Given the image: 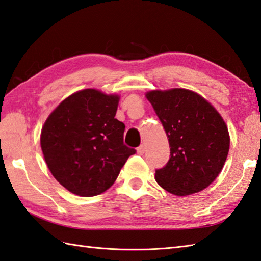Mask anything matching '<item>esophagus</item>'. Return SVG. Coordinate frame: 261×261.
<instances>
[{
    "label": "esophagus",
    "instance_id": "esophagus-1",
    "mask_svg": "<svg viewBox=\"0 0 261 261\" xmlns=\"http://www.w3.org/2000/svg\"><path fill=\"white\" fill-rule=\"evenodd\" d=\"M144 151H145V145H144V144H141L140 147H139V148L137 149L138 154H140V155H142V154L144 153Z\"/></svg>",
    "mask_w": 261,
    "mask_h": 261
}]
</instances>
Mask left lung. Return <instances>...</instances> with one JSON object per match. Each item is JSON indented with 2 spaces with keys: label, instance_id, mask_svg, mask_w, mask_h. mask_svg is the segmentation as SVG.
Instances as JSON below:
<instances>
[{
  "label": "left lung",
  "instance_id": "left-lung-1",
  "mask_svg": "<svg viewBox=\"0 0 261 261\" xmlns=\"http://www.w3.org/2000/svg\"><path fill=\"white\" fill-rule=\"evenodd\" d=\"M165 129L170 159L155 170V181L175 196L203 190L218 177L229 152L225 121L201 95L186 89L147 94Z\"/></svg>",
  "mask_w": 261,
  "mask_h": 261
}]
</instances>
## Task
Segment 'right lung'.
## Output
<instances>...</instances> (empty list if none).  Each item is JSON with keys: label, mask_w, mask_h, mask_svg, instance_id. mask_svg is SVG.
Here are the masks:
<instances>
[{"label": "right lung", "mask_w": 261, "mask_h": 261, "mask_svg": "<svg viewBox=\"0 0 261 261\" xmlns=\"http://www.w3.org/2000/svg\"><path fill=\"white\" fill-rule=\"evenodd\" d=\"M119 95L77 91L56 108L41 131L47 168L65 189L81 197L105 192L136 153L123 143L125 125L117 120Z\"/></svg>", "instance_id": "1"}]
</instances>
